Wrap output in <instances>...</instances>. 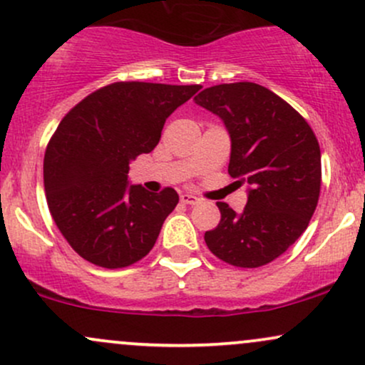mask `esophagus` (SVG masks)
Returning <instances> with one entry per match:
<instances>
[{
	"mask_svg": "<svg viewBox=\"0 0 365 365\" xmlns=\"http://www.w3.org/2000/svg\"><path fill=\"white\" fill-rule=\"evenodd\" d=\"M180 202L188 204V206H194V204L199 202V199H197V197L192 195V194H182V195H180Z\"/></svg>",
	"mask_w": 365,
	"mask_h": 365,
	"instance_id": "34e87169",
	"label": "esophagus"
}]
</instances>
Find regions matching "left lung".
<instances>
[{
    "mask_svg": "<svg viewBox=\"0 0 365 365\" xmlns=\"http://www.w3.org/2000/svg\"><path fill=\"white\" fill-rule=\"evenodd\" d=\"M194 101L225 123L232 140L228 173L247 185L244 211L217 202L221 221L204 240L232 266H264L295 244L316 211L319 142L290 104L259 83H220Z\"/></svg>",
    "mask_w": 365,
    "mask_h": 365,
    "instance_id": "1",
    "label": "left lung"
}]
</instances>
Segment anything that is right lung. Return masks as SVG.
<instances>
[{"label":"right lung","mask_w":365,"mask_h":365,"mask_svg":"<svg viewBox=\"0 0 365 365\" xmlns=\"http://www.w3.org/2000/svg\"><path fill=\"white\" fill-rule=\"evenodd\" d=\"M200 87L116 82L60 121L44 154L46 199L61 235L86 261L127 267L156 244L178 194L132 185L128 165L156 148L166 118Z\"/></svg>","instance_id":"1"}]
</instances>
